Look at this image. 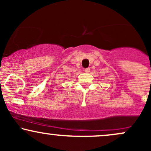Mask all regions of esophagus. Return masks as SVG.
<instances>
[{
	"label": "esophagus",
	"instance_id": "34e87169",
	"mask_svg": "<svg viewBox=\"0 0 151 151\" xmlns=\"http://www.w3.org/2000/svg\"><path fill=\"white\" fill-rule=\"evenodd\" d=\"M84 72H85L86 73H89V72H90V69L89 68L84 69Z\"/></svg>",
	"mask_w": 151,
	"mask_h": 151
}]
</instances>
